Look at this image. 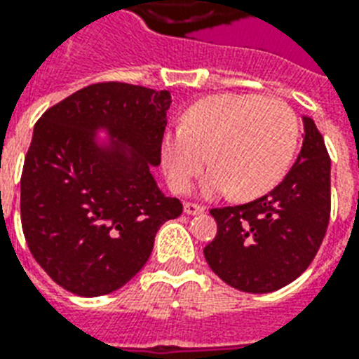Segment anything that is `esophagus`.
Here are the masks:
<instances>
[{
	"label": "esophagus",
	"instance_id": "esophagus-1",
	"mask_svg": "<svg viewBox=\"0 0 359 359\" xmlns=\"http://www.w3.org/2000/svg\"><path fill=\"white\" fill-rule=\"evenodd\" d=\"M184 212L188 215H197V214H203L205 212V206L203 205H197V203H186L184 205Z\"/></svg>",
	"mask_w": 359,
	"mask_h": 359
}]
</instances>
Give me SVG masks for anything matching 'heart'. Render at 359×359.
<instances>
[{
	"mask_svg": "<svg viewBox=\"0 0 359 359\" xmlns=\"http://www.w3.org/2000/svg\"><path fill=\"white\" fill-rule=\"evenodd\" d=\"M297 145L299 118L285 101L217 94L197 101L182 116L180 129L165 134L162 162L170 184L186 191L208 158L206 194L230 191L249 201L284 179Z\"/></svg>",
	"mask_w": 359,
	"mask_h": 359,
	"instance_id": "b5f03b06",
	"label": "heart"
}]
</instances>
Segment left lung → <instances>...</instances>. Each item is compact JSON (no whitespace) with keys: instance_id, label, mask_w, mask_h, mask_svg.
Here are the masks:
<instances>
[{"instance_id":"left-lung-1","label":"left lung","mask_w":359,"mask_h":359,"mask_svg":"<svg viewBox=\"0 0 359 359\" xmlns=\"http://www.w3.org/2000/svg\"><path fill=\"white\" fill-rule=\"evenodd\" d=\"M301 154L280 184L245 205L212 208L217 234L205 247L210 269L247 293H271L308 269L330 221V156L304 118Z\"/></svg>"}]
</instances>
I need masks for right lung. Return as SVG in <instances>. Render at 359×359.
I'll use <instances>...</instances> for the list:
<instances>
[{"instance_id": "add662e5", "label": "right lung", "mask_w": 359, "mask_h": 359, "mask_svg": "<svg viewBox=\"0 0 359 359\" xmlns=\"http://www.w3.org/2000/svg\"><path fill=\"white\" fill-rule=\"evenodd\" d=\"M168 90L97 83L42 114L22 171L20 212L29 250L51 280L81 297L119 290L149 260L154 236L182 214L151 175L160 164ZM104 126L129 144L95 145Z\"/></svg>"}]
</instances>
